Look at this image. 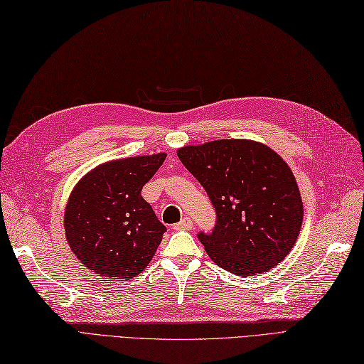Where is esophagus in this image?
Instances as JSON below:
<instances>
[{
    "instance_id": "1",
    "label": "esophagus",
    "mask_w": 364,
    "mask_h": 364,
    "mask_svg": "<svg viewBox=\"0 0 364 364\" xmlns=\"http://www.w3.org/2000/svg\"><path fill=\"white\" fill-rule=\"evenodd\" d=\"M193 228V220L190 217H183L179 223H176L173 226L174 230H188Z\"/></svg>"
}]
</instances>
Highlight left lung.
Segmentation results:
<instances>
[{"mask_svg":"<svg viewBox=\"0 0 364 364\" xmlns=\"http://www.w3.org/2000/svg\"><path fill=\"white\" fill-rule=\"evenodd\" d=\"M178 156L215 209L211 232L197 234L209 258L234 274L269 272L299 237L304 206L290 167L267 146L218 139Z\"/></svg>","mask_w":364,"mask_h":364,"instance_id":"obj_1","label":"left lung"}]
</instances>
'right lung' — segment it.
Wrapping results in <instances>:
<instances>
[{"instance_id":"right-lung-1","label":"right lung","mask_w":364,"mask_h":364,"mask_svg":"<svg viewBox=\"0 0 364 364\" xmlns=\"http://www.w3.org/2000/svg\"><path fill=\"white\" fill-rule=\"evenodd\" d=\"M167 155L106 162L87 173L65 209V230L85 267L111 279L135 278L156 252L165 228L141 191Z\"/></svg>"}]
</instances>
